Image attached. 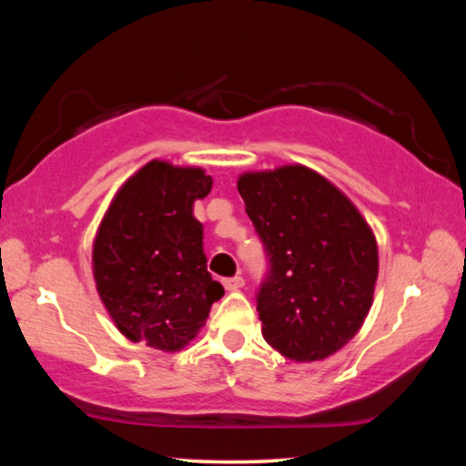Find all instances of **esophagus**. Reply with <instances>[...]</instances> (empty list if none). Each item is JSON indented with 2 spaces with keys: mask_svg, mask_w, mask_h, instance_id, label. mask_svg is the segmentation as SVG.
Wrapping results in <instances>:
<instances>
[{
  "mask_svg": "<svg viewBox=\"0 0 466 466\" xmlns=\"http://www.w3.org/2000/svg\"><path fill=\"white\" fill-rule=\"evenodd\" d=\"M242 286H244V279L240 278V275H234V278L224 279V288L228 291H236V289H240Z\"/></svg>",
  "mask_w": 466,
  "mask_h": 466,
  "instance_id": "34e87169",
  "label": "esophagus"
}]
</instances>
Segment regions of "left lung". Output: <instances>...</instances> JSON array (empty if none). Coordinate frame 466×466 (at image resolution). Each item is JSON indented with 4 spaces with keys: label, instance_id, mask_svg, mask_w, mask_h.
<instances>
[{
    "label": "left lung",
    "instance_id": "obj_1",
    "mask_svg": "<svg viewBox=\"0 0 466 466\" xmlns=\"http://www.w3.org/2000/svg\"><path fill=\"white\" fill-rule=\"evenodd\" d=\"M238 193L269 263L257 291L265 341L294 361L333 356L372 306V230L337 187L299 164L242 175Z\"/></svg>",
    "mask_w": 466,
    "mask_h": 466
}]
</instances>
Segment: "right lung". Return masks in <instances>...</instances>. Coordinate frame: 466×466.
Masks as SVG:
<instances>
[{"label":"right lung","instance_id":"1","mask_svg":"<svg viewBox=\"0 0 466 466\" xmlns=\"http://www.w3.org/2000/svg\"><path fill=\"white\" fill-rule=\"evenodd\" d=\"M201 168L152 160L110 203L94 240L96 289L116 329L136 343L178 351L224 296L203 252L195 199L211 191Z\"/></svg>","mask_w":466,"mask_h":466}]
</instances>
